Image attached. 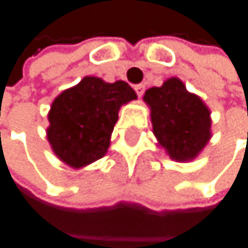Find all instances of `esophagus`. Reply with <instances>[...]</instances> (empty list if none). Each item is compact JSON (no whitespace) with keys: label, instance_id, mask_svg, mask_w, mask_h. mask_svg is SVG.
Segmentation results:
<instances>
[{"label":"esophagus","instance_id":"esophagus-1","mask_svg":"<svg viewBox=\"0 0 248 248\" xmlns=\"http://www.w3.org/2000/svg\"><path fill=\"white\" fill-rule=\"evenodd\" d=\"M135 92H137V95L141 98L142 93H144V84H137V86H135Z\"/></svg>","mask_w":248,"mask_h":248}]
</instances>
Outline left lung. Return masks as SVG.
I'll return each instance as SVG.
<instances>
[{
  "instance_id": "left-lung-1",
  "label": "left lung",
  "mask_w": 248,
  "mask_h": 248,
  "mask_svg": "<svg viewBox=\"0 0 248 248\" xmlns=\"http://www.w3.org/2000/svg\"><path fill=\"white\" fill-rule=\"evenodd\" d=\"M142 99L150 108L157 146L172 160L190 162L204 150L211 140V111L182 80L170 77L147 89Z\"/></svg>"
}]
</instances>
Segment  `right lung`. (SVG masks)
Wrapping results in <instances>:
<instances>
[{"instance_id":"right-lung-1","label":"right lung","mask_w":248,"mask_h":248,"mask_svg":"<svg viewBox=\"0 0 248 248\" xmlns=\"http://www.w3.org/2000/svg\"><path fill=\"white\" fill-rule=\"evenodd\" d=\"M137 99L126 81L86 76L59 93L50 106L47 141L59 160L74 170L101 159L110 147L122 106Z\"/></svg>"}]
</instances>
